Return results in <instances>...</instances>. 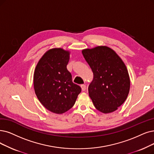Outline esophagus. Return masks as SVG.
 Returning a JSON list of instances; mask_svg holds the SVG:
<instances>
[{
    "mask_svg": "<svg viewBox=\"0 0 154 154\" xmlns=\"http://www.w3.org/2000/svg\"><path fill=\"white\" fill-rule=\"evenodd\" d=\"M81 88H82V90L83 91H85L86 90V88H87V87H86L85 85H81Z\"/></svg>",
    "mask_w": 154,
    "mask_h": 154,
    "instance_id": "obj_1",
    "label": "esophagus"
}]
</instances>
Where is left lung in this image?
<instances>
[{"label":"left lung","mask_w":154,"mask_h":154,"mask_svg":"<svg viewBox=\"0 0 154 154\" xmlns=\"http://www.w3.org/2000/svg\"><path fill=\"white\" fill-rule=\"evenodd\" d=\"M94 73L88 94L100 112H112L125 102L130 88L126 66L116 52L107 46H97L82 51Z\"/></svg>","instance_id":"obj_1"}]
</instances>
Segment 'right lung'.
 <instances>
[{"label": "right lung", "mask_w": 154, "mask_h": 154, "mask_svg": "<svg viewBox=\"0 0 154 154\" xmlns=\"http://www.w3.org/2000/svg\"><path fill=\"white\" fill-rule=\"evenodd\" d=\"M70 52L62 48L47 51L35 67L33 85L35 94L47 110L63 114L75 104L82 89L73 83L67 69Z\"/></svg>", "instance_id": "obj_1"}]
</instances>
